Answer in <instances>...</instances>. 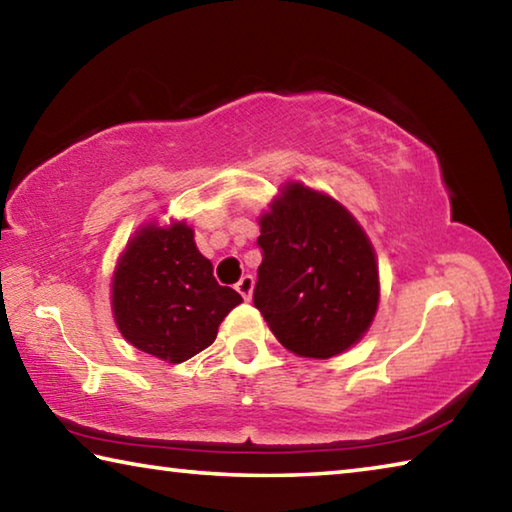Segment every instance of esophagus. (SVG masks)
Instances as JSON below:
<instances>
[{
    "instance_id": "esophagus-1",
    "label": "esophagus",
    "mask_w": 512,
    "mask_h": 512,
    "mask_svg": "<svg viewBox=\"0 0 512 512\" xmlns=\"http://www.w3.org/2000/svg\"><path fill=\"white\" fill-rule=\"evenodd\" d=\"M253 289H255L253 275H244V277H241V280L237 282V291H239V296L244 298V300H250V296H253Z\"/></svg>"
}]
</instances>
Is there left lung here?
I'll use <instances>...</instances> for the list:
<instances>
[{
  "label": "left lung",
  "mask_w": 512,
  "mask_h": 512,
  "mask_svg": "<svg viewBox=\"0 0 512 512\" xmlns=\"http://www.w3.org/2000/svg\"><path fill=\"white\" fill-rule=\"evenodd\" d=\"M253 293L275 339L298 357L329 359L375 318L379 273L366 232L334 198L291 183L262 219Z\"/></svg>",
  "instance_id": "1"
}]
</instances>
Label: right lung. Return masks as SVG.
Listing matches in <instances>:
<instances>
[{"label": "right lung", "mask_w": 512, "mask_h": 512, "mask_svg": "<svg viewBox=\"0 0 512 512\" xmlns=\"http://www.w3.org/2000/svg\"><path fill=\"white\" fill-rule=\"evenodd\" d=\"M239 302L235 289L214 280L210 259L198 253L185 223L137 232L112 284V311L124 339L169 363L212 345L221 320Z\"/></svg>", "instance_id": "obj_1"}]
</instances>
